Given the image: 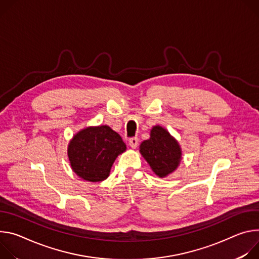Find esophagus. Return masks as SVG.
Listing matches in <instances>:
<instances>
[{
  "mask_svg": "<svg viewBox=\"0 0 259 259\" xmlns=\"http://www.w3.org/2000/svg\"><path fill=\"white\" fill-rule=\"evenodd\" d=\"M128 144L130 146L133 148V149H136L138 147V144H139V139L137 137H134V138H131L130 141H128Z\"/></svg>",
  "mask_w": 259,
  "mask_h": 259,
  "instance_id": "esophagus-1",
  "label": "esophagus"
}]
</instances>
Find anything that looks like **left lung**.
Returning a JSON list of instances; mask_svg holds the SVG:
<instances>
[{
  "instance_id": "left-lung-1",
  "label": "left lung",
  "mask_w": 259,
  "mask_h": 259,
  "mask_svg": "<svg viewBox=\"0 0 259 259\" xmlns=\"http://www.w3.org/2000/svg\"><path fill=\"white\" fill-rule=\"evenodd\" d=\"M140 152L158 177H165L174 171L180 163L181 149L178 142L166 130L154 126L150 139L142 142Z\"/></svg>"
}]
</instances>
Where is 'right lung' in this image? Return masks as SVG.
I'll return each mask as SVG.
<instances>
[{
    "mask_svg": "<svg viewBox=\"0 0 259 259\" xmlns=\"http://www.w3.org/2000/svg\"><path fill=\"white\" fill-rule=\"evenodd\" d=\"M121 137L108 125L88 127L74 136L68 156L75 173L82 179L100 182L108 178L116 157L125 151Z\"/></svg>",
    "mask_w": 259,
    "mask_h": 259,
    "instance_id": "add662e5",
    "label": "right lung"
}]
</instances>
